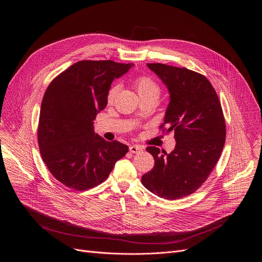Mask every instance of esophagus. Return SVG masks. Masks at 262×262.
I'll return each instance as SVG.
<instances>
[{
    "label": "esophagus",
    "mask_w": 262,
    "mask_h": 262,
    "mask_svg": "<svg viewBox=\"0 0 262 262\" xmlns=\"http://www.w3.org/2000/svg\"><path fill=\"white\" fill-rule=\"evenodd\" d=\"M143 150H144V147H142L140 145H132L129 147V151L132 154H139V152H141Z\"/></svg>",
    "instance_id": "obj_1"
}]
</instances>
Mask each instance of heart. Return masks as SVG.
Listing matches in <instances>:
<instances>
[{"label": "heart", "instance_id": "1", "mask_svg": "<svg viewBox=\"0 0 262 262\" xmlns=\"http://www.w3.org/2000/svg\"><path fill=\"white\" fill-rule=\"evenodd\" d=\"M134 84H135V87L137 89V92H138L140 98L147 97V96H157V97H159V95H160V87L151 78L140 77V78L136 79ZM118 89H119L118 85H115L110 89L108 94H107V101L108 102L113 101V99L115 98V96L118 92Z\"/></svg>", "mask_w": 262, "mask_h": 262}]
</instances>
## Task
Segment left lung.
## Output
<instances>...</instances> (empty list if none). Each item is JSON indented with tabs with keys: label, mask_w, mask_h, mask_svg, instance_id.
I'll return each mask as SVG.
<instances>
[{
	"label": "left lung",
	"mask_w": 262,
	"mask_h": 262,
	"mask_svg": "<svg viewBox=\"0 0 262 262\" xmlns=\"http://www.w3.org/2000/svg\"><path fill=\"white\" fill-rule=\"evenodd\" d=\"M147 66L169 91L162 127L174 133L176 145L170 154L146 148L155 167L141 181L155 195L176 200L196 192L214 168L225 144V119L215 90L202 74L161 63Z\"/></svg>",
	"instance_id": "obj_1"
}]
</instances>
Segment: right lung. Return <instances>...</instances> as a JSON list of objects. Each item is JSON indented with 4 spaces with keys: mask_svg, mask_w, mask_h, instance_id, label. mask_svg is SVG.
<instances>
[{
    "mask_svg": "<svg viewBox=\"0 0 262 262\" xmlns=\"http://www.w3.org/2000/svg\"><path fill=\"white\" fill-rule=\"evenodd\" d=\"M133 66L111 60H84L49 85L41 102L38 144L50 172L68 188H94L128 151L126 145L107 142L95 134L93 121L107 103L112 82Z\"/></svg>",
    "mask_w": 262,
    "mask_h": 262,
    "instance_id": "1",
    "label": "right lung"
}]
</instances>
